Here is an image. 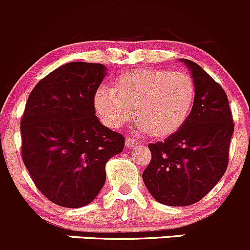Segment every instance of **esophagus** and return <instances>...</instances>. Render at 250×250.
I'll return each instance as SVG.
<instances>
[{"label":"esophagus","mask_w":250,"mask_h":250,"mask_svg":"<svg viewBox=\"0 0 250 250\" xmlns=\"http://www.w3.org/2000/svg\"><path fill=\"white\" fill-rule=\"evenodd\" d=\"M138 145V142L136 140H133V138H130V137H127L125 140V146L127 148H133V147H136V146Z\"/></svg>","instance_id":"esophagus-1"}]
</instances>
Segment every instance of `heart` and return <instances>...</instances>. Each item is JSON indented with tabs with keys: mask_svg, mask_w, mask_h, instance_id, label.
<instances>
[{
	"mask_svg": "<svg viewBox=\"0 0 250 250\" xmlns=\"http://www.w3.org/2000/svg\"><path fill=\"white\" fill-rule=\"evenodd\" d=\"M196 85L189 74L169 69H131L113 81V90L100 87L93 97L96 113L108 127L127 122L132 109L141 130L167 138L186 124Z\"/></svg>",
	"mask_w": 250,
	"mask_h": 250,
	"instance_id": "obj_1",
	"label": "heart"
}]
</instances>
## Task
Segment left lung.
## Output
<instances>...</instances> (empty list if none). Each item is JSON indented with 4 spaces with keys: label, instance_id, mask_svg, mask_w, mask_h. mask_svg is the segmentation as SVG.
<instances>
[{
    "label": "left lung",
    "instance_id": "1",
    "mask_svg": "<svg viewBox=\"0 0 250 250\" xmlns=\"http://www.w3.org/2000/svg\"><path fill=\"white\" fill-rule=\"evenodd\" d=\"M180 62L191 71L196 85L192 112L176 133L148 145L152 160L142 174L153 198L170 207L197 203L220 181L229 164L234 130L221 86L194 62Z\"/></svg>",
    "mask_w": 250,
    "mask_h": 250
}]
</instances>
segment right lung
<instances>
[{"label":"right lung","mask_w":250,"mask_h":250,"mask_svg":"<svg viewBox=\"0 0 250 250\" xmlns=\"http://www.w3.org/2000/svg\"><path fill=\"white\" fill-rule=\"evenodd\" d=\"M103 64L71 62L39 81L21 123L23 162L54 204L81 208L105 182V164L124 137L101 124L93 97L107 75Z\"/></svg>","instance_id":"add662e5"}]
</instances>
